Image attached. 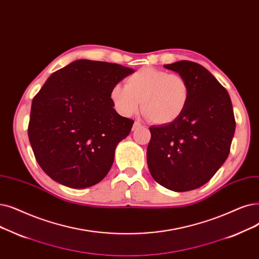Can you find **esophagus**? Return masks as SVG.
<instances>
[{"label":"esophagus","instance_id":"1","mask_svg":"<svg viewBox=\"0 0 259 259\" xmlns=\"http://www.w3.org/2000/svg\"><path fill=\"white\" fill-rule=\"evenodd\" d=\"M140 127H142V123L139 122V121H134V123H133V130H136V129L140 128Z\"/></svg>","mask_w":259,"mask_h":259}]
</instances>
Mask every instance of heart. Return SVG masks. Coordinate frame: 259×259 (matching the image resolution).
<instances>
[{
  "instance_id": "1",
  "label": "heart",
  "mask_w": 259,
  "mask_h": 259,
  "mask_svg": "<svg viewBox=\"0 0 259 259\" xmlns=\"http://www.w3.org/2000/svg\"><path fill=\"white\" fill-rule=\"evenodd\" d=\"M189 87L179 74L143 67L127 77L125 85L114 84L110 98L123 116L143 112L156 125H169L183 114L189 102Z\"/></svg>"
}]
</instances>
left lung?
I'll return each mask as SVG.
<instances>
[{"label":"left lung","instance_id":"1","mask_svg":"<svg viewBox=\"0 0 259 259\" xmlns=\"http://www.w3.org/2000/svg\"><path fill=\"white\" fill-rule=\"evenodd\" d=\"M189 87V102L176 121L151 126L147 164L160 185L182 193L207 183L228 159L236 122L228 91L204 66L165 64Z\"/></svg>","mask_w":259,"mask_h":259}]
</instances>
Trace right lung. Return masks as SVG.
Segmentation results:
<instances>
[{"instance_id": "1", "label": "right lung", "mask_w": 259, "mask_h": 259, "mask_svg": "<svg viewBox=\"0 0 259 259\" xmlns=\"http://www.w3.org/2000/svg\"><path fill=\"white\" fill-rule=\"evenodd\" d=\"M134 73L116 63L75 60L53 73L33 97L28 138L40 167L71 188L99 183L133 120L120 116L112 87Z\"/></svg>"}]
</instances>
